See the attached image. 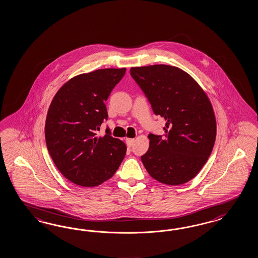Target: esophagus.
<instances>
[{
    "instance_id": "obj_1",
    "label": "esophagus",
    "mask_w": 258,
    "mask_h": 258,
    "mask_svg": "<svg viewBox=\"0 0 258 258\" xmlns=\"http://www.w3.org/2000/svg\"><path fill=\"white\" fill-rule=\"evenodd\" d=\"M134 143H135V139H126V144L128 147H132Z\"/></svg>"
}]
</instances>
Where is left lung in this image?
<instances>
[{
    "label": "left lung",
    "mask_w": 258,
    "mask_h": 258,
    "mask_svg": "<svg viewBox=\"0 0 258 258\" xmlns=\"http://www.w3.org/2000/svg\"><path fill=\"white\" fill-rule=\"evenodd\" d=\"M130 74L155 115L166 120L163 136L149 135L150 147L141 156L145 169L163 184L190 181L206 164L216 140V118L208 97L176 67H137Z\"/></svg>",
    "instance_id": "8db88e82"
}]
</instances>
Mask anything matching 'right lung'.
I'll use <instances>...</instances> for the list:
<instances>
[{
  "label": "right lung",
  "instance_id": "1",
  "mask_svg": "<svg viewBox=\"0 0 258 258\" xmlns=\"http://www.w3.org/2000/svg\"><path fill=\"white\" fill-rule=\"evenodd\" d=\"M126 69H103L67 82L53 97L45 123L49 154L68 180L95 186L114 175L126 154L125 144L97 131L108 118L105 101Z\"/></svg>",
  "mask_w": 258,
  "mask_h": 258
}]
</instances>
